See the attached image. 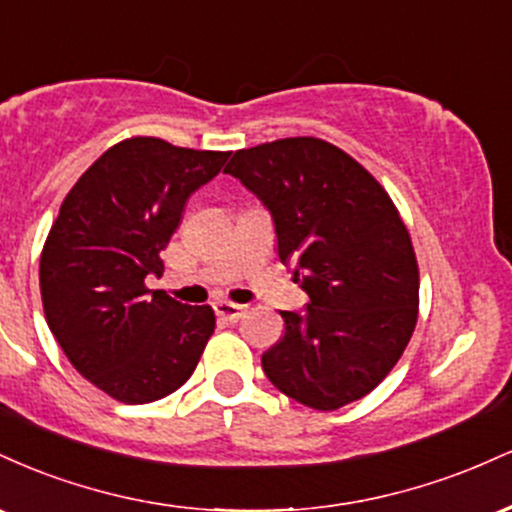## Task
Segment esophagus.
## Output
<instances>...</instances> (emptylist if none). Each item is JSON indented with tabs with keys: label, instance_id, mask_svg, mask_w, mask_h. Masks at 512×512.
<instances>
[{
	"label": "esophagus",
	"instance_id": "obj_1",
	"mask_svg": "<svg viewBox=\"0 0 512 512\" xmlns=\"http://www.w3.org/2000/svg\"><path fill=\"white\" fill-rule=\"evenodd\" d=\"M214 310H216V315L221 317V320L238 322L240 317L245 315V310H248V305H238V303H231V301H219V303H214Z\"/></svg>",
	"mask_w": 512,
	"mask_h": 512
}]
</instances>
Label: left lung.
Instances as JSON below:
<instances>
[{"mask_svg":"<svg viewBox=\"0 0 512 512\" xmlns=\"http://www.w3.org/2000/svg\"><path fill=\"white\" fill-rule=\"evenodd\" d=\"M272 211L276 252L308 293L281 310L284 337L262 354L276 390L317 411L366 397L407 349L419 317V264L385 187L325 139L289 137L223 168Z\"/></svg>","mask_w":512,"mask_h":512,"instance_id":"8db88e82","label":"left lung"}]
</instances>
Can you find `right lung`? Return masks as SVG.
<instances>
[{"label": "right lung", "mask_w": 512, "mask_h": 512, "mask_svg": "<svg viewBox=\"0 0 512 512\" xmlns=\"http://www.w3.org/2000/svg\"><path fill=\"white\" fill-rule=\"evenodd\" d=\"M228 156L122 139L76 180L52 223L40 255L45 320L69 363L117 402L178 390L214 334L209 305H182L144 279L163 274L185 202Z\"/></svg>", "instance_id": "obj_1"}]
</instances>
